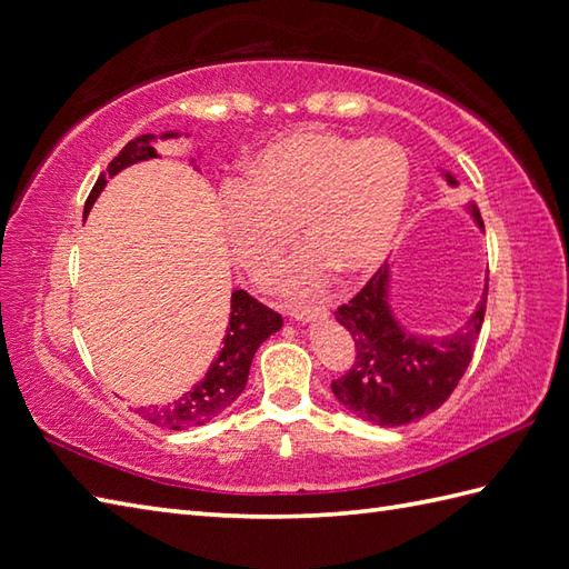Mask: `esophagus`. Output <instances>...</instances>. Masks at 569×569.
I'll return each mask as SVG.
<instances>
[{
  "mask_svg": "<svg viewBox=\"0 0 569 569\" xmlns=\"http://www.w3.org/2000/svg\"><path fill=\"white\" fill-rule=\"evenodd\" d=\"M290 315H293L296 322L310 325V322H322V320H327L329 310H327V308H296Z\"/></svg>",
  "mask_w": 569,
  "mask_h": 569,
  "instance_id": "obj_1",
  "label": "esophagus"
}]
</instances>
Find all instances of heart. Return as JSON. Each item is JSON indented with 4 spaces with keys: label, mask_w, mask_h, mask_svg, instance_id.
Listing matches in <instances>:
<instances>
[{
    "label": "heart",
    "mask_w": 569,
    "mask_h": 569,
    "mask_svg": "<svg viewBox=\"0 0 569 569\" xmlns=\"http://www.w3.org/2000/svg\"><path fill=\"white\" fill-rule=\"evenodd\" d=\"M412 164L400 142L298 128L273 138L220 189V220L234 259L267 273L293 242L308 244L276 273L286 296L308 298L332 271L368 276L398 244Z\"/></svg>",
    "instance_id": "b5f03b06"
}]
</instances>
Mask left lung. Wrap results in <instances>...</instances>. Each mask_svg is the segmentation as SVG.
Instances as JSON below:
<instances>
[{
    "mask_svg": "<svg viewBox=\"0 0 569 569\" xmlns=\"http://www.w3.org/2000/svg\"><path fill=\"white\" fill-rule=\"evenodd\" d=\"M441 174L448 187H458L451 171L441 169ZM466 210L485 232L475 201ZM485 300L487 283L478 308L453 335H412L390 306V267L376 271L361 293L335 312L356 345L353 366L332 380L337 402L376 427H402L431 415L448 400L470 366L485 320Z\"/></svg>",
    "mask_w": 569,
    "mask_h": 569,
    "instance_id": "obj_1",
    "label": "left lung"
}]
</instances>
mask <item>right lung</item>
I'll return each mask as SVG.
<instances>
[{"label":"right lung","instance_id":"right-lung-1","mask_svg":"<svg viewBox=\"0 0 569 569\" xmlns=\"http://www.w3.org/2000/svg\"><path fill=\"white\" fill-rule=\"evenodd\" d=\"M181 136L189 138V133H179V130H167V133H162L160 138L174 140ZM154 140L157 138L152 133L138 136L113 157L109 169H106L97 179L94 189H91L87 198L84 218L91 210V206H94L97 198L101 196L106 187V177L113 179L118 171H123L130 164L154 160L157 157V150L152 148ZM281 327H283V317L279 312L261 306L259 300L244 293V290H234L230 298V317H228V329H224V337H222V349L216 353L213 363L208 366L206 376L174 402L140 407L138 415L152 421L154 427H164L174 431L189 429V427H203L208 421H213L224 412V409L232 407L237 398H240L247 386L249 366H252L257 349L271 335L279 332Z\"/></svg>","mask_w":569,"mask_h":569}]
</instances>
